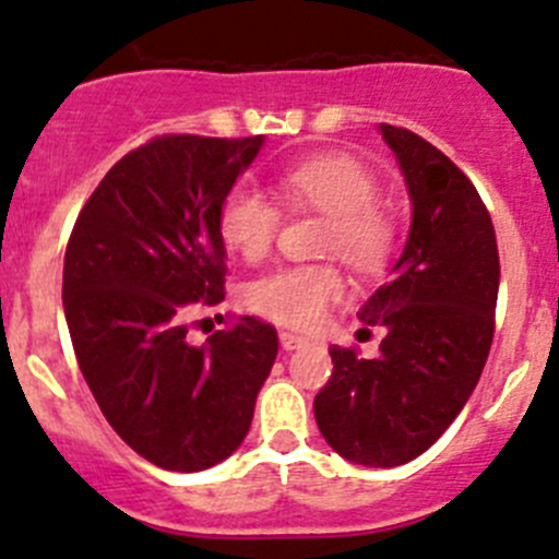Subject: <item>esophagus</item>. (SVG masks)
I'll list each match as a JSON object with an SVG mask.
<instances>
[{
    "instance_id": "esophagus-1",
    "label": "esophagus",
    "mask_w": 559,
    "mask_h": 559,
    "mask_svg": "<svg viewBox=\"0 0 559 559\" xmlns=\"http://www.w3.org/2000/svg\"><path fill=\"white\" fill-rule=\"evenodd\" d=\"M310 340L301 337V334H294V332H280V345H283L285 350H296L301 348V345H307Z\"/></svg>"
}]
</instances>
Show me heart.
<instances>
[{"mask_svg": "<svg viewBox=\"0 0 559 559\" xmlns=\"http://www.w3.org/2000/svg\"><path fill=\"white\" fill-rule=\"evenodd\" d=\"M276 194L290 211L329 216L323 249L340 254L350 269L376 271L384 265L395 225L376 203L379 183L365 164L343 153L310 156L276 175ZM216 225L227 249L254 263L274 247L280 211L260 191L236 186L222 200ZM343 294V274L334 265H280L247 283L243 305L283 326L310 329Z\"/></svg>", "mask_w": 559, "mask_h": 559, "instance_id": "1", "label": "heart"}]
</instances>
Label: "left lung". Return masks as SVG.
<instances>
[{"mask_svg": "<svg viewBox=\"0 0 559 559\" xmlns=\"http://www.w3.org/2000/svg\"><path fill=\"white\" fill-rule=\"evenodd\" d=\"M406 180L412 225L392 280L359 310L384 329L376 359L332 345L316 423L350 464L401 466L450 428L480 381L493 337L499 254L472 180L423 136L379 126Z\"/></svg>", "mask_w": 559, "mask_h": 559, "instance_id": "8db88e82", "label": "left lung"}]
</instances>
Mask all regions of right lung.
<instances>
[{
	"mask_svg": "<svg viewBox=\"0 0 559 559\" xmlns=\"http://www.w3.org/2000/svg\"><path fill=\"white\" fill-rule=\"evenodd\" d=\"M265 136H158L106 173L73 225L62 307L79 368L106 423L169 472L241 448L276 359L252 316L191 345L186 318L225 299L219 205Z\"/></svg>",
	"mask_w": 559,
	"mask_h": 559,
	"instance_id": "1",
	"label": "right lung"
}]
</instances>
